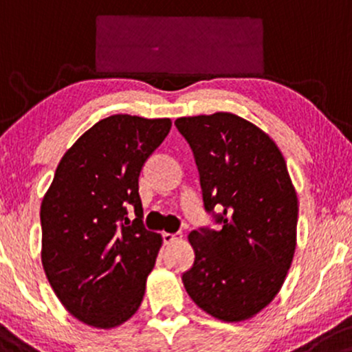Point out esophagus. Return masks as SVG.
I'll return each instance as SVG.
<instances>
[{
  "instance_id": "34e87169",
  "label": "esophagus",
  "mask_w": 352,
  "mask_h": 352,
  "mask_svg": "<svg viewBox=\"0 0 352 352\" xmlns=\"http://www.w3.org/2000/svg\"><path fill=\"white\" fill-rule=\"evenodd\" d=\"M177 239H181V234H173V232H163V243L164 244H173Z\"/></svg>"
}]
</instances>
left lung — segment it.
Instances as JSON below:
<instances>
[{"label":"left lung","instance_id":"left-lung-1","mask_svg":"<svg viewBox=\"0 0 352 352\" xmlns=\"http://www.w3.org/2000/svg\"><path fill=\"white\" fill-rule=\"evenodd\" d=\"M175 124L195 155L204 209L223 226L189 232L195 264L184 287L212 318L246 321L276 298L293 263L298 196L286 161L263 129L232 113Z\"/></svg>","mask_w":352,"mask_h":352}]
</instances>
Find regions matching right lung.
Here are the masks:
<instances>
[{"mask_svg":"<svg viewBox=\"0 0 352 352\" xmlns=\"http://www.w3.org/2000/svg\"><path fill=\"white\" fill-rule=\"evenodd\" d=\"M169 129V118L98 121L65 153L43 197V270L85 324L111 329L140 309L163 238L144 228L138 179Z\"/></svg>","mask_w":352,"mask_h":352,"instance_id":"1","label":"right lung"}]
</instances>
